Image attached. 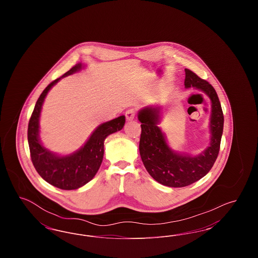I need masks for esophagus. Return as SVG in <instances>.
<instances>
[{
  "label": "esophagus",
  "mask_w": 258,
  "mask_h": 258,
  "mask_svg": "<svg viewBox=\"0 0 258 258\" xmlns=\"http://www.w3.org/2000/svg\"><path fill=\"white\" fill-rule=\"evenodd\" d=\"M136 116V112L135 109H128V110L125 111V118L126 120L131 121V120H134Z\"/></svg>",
  "instance_id": "esophagus-1"
}]
</instances>
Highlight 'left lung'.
Returning a JSON list of instances; mask_svg holds the SVG:
<instances>
[{
	"label": "left lung",
	"mask_w": 258,
	"mask_h": 258,
	"mask_svg": "<svg viewBox=\"0 0 258 258\" xmlns=\"http://www.w3.org/2000/svg\"><path fill=\"white\" fill-rule=\"evenodd\" d=\"M184 72V87H195L204 92L212 102L211 141L204 152L192 157L176 153L169 148L158 126L160 107H146L138 113V120L141 122L139 152L143 164L157 182L171 187L194 184L211 170L220 152L223 131V113L216 90L191 71L185 69Z\"/></svg>",
	"instance_id": "left-lung-1"
}]
</instances>
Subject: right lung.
<instances>
[{
	"instance_id": "1",
	"label": "right lung",
	"mask_w": 258,
	"mask_h": 258,
	"mask_svg": "<svg viewBox=\"0 0 258 258\" xmlns=\"http://www.w3.org/2000/svg\"><path fill=\"white\" fill-rule=\"evenodd\" d=\"M81 69L82 63L75 64L43 90L37 99L28 124V143L31 160L36 170L47 183L64 190L81 187L95 177L103 159L105 138L111 134L121 131L125 122V117L120 116L109 122L99 124L85 145L69 156H57L42 146L38 133L39 116L44 98L50 89L61 78L74 74Z\"/></svg>"
}]
</instances>
